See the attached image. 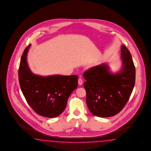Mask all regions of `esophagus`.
Segmentation results:
<instances>
[{
    "instance_id": "1",
    "label": "esophagus",
    "mask_w": 151,
    "mask_h": 151,
    "mask_svg": "<svg viewBox=\"0 0 151 151\" xmlns=\"http://www.w3.org/2000/svg\"><path fill=\"white\" fill-rule=\"evenodd\" d=\"M78 84H79V85H81L83 84V80H82V78H78Z\"/></svg>"
}]
</instances>
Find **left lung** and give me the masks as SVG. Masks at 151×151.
Listing matches in <instances>:
<instances>
[{
	"label": "left lung",
	"mask_w": 151,
	"mask_h": 151,
	"mask_svg": "<svg viewBox=\"0 0 151 151\" xmlns=\"http://www.w3.org/2000/svg\"><path fill=\"white\" fill-rule=\"evenodd\" d=\"M122 66L111 73L107 63L93 67L84 73L86 104L91 113L109 117L119 113L127 102L135 81V68L127 47H121Z\"/></svg>",
	"instance_id": "obj_1"
}]
</instances>
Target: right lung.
Masks as SVG:
<instances>
[{
  "instance_id": "right-lung-1",
  "label": "right lung",
  "mask_w": 151,
  "mask_h": 151,
  "mask_svg": "<svg viewBox=\"0 0 151 151\" xmlns=\"http://www.w3.org/2000/svg\"><path fill=\"white\" fill-rule=\"evenodd\" d=\"M29 44L22 55L18 70L19 83L26 101L38 115L53 118L66 108L68 98L78 87V75L42 76L31 71L27 55Z\"/></svg>"
}]
</instances>
